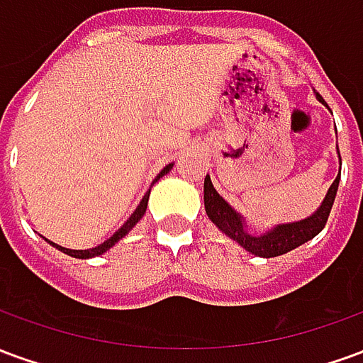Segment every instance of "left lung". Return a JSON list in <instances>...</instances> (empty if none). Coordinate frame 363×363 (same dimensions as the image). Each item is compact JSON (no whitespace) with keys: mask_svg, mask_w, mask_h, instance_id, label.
I'll return each instance as SVG.
<instances>
[{"mask_svg":"<svg viewBox=\"0 0 363 363\" xmlns=\"http://www.w3.org/2000/svg\"><path fill=\"white\" fill-rule=\"evenodd\" d=\"M319 96V101H323V96ZM325 103V101H323ZM338 182L340 177H336V181L333 182V186L328 189L327 196L323 200V204L317 212L309 216L307 220L296 221V223H286V225H278L272 229L267 235H249L243 229V221L239 218V213L231 208V206L223 200V198L216 192L210 177H206L204 181V204L208 218L218 225V228L231 237L233 241L241 245L243 249H247L257 257H264V259H272L284 252H289L291 249H296L299 245L307 243L309 239L323 231V228L327 225L328 213L333 210L335 204L336 190H338Z\"/></svg>","mask_w":363,"mask_h":363,"instance_id":"8db88e82","label":"left lung"}]
</instances>
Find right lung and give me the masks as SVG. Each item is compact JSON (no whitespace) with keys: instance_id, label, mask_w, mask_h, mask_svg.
<instances>
[{"instance_id":"add662e5","label":"right lung","mask_w":363,"mask_h":363,"mask_svg":"<svg viewBox=\"0 0 363 363\" xmlns=\"http://www.w3.org/2000/svg\"><path fill=\"white\" fill-rule=\"evenodd\" d=\"M171 167H173V163H171V165H167L165 169H163V171L159 173L157 179H161L163 174L169 173V169H171ZM157 179H155V181H157ZM147 198H150V192H147V194L142 198V202H140V206L135 208V212L130 216V220H128L126 223H124V225H122V228H120L118 231H116V233L111 237V239H106L103 245H99V247H95V249H87V251H74V249H66V247H60V245L52 243V241H48V243L54 245L56 249H60L62 252H66V255H69V257H75V259H91V257H99V255H103V252L108 251L112 245L116 243V241H120V239L126 235L130 229L134 228L138 221L142 220V216L145 213V208H147Z\"/></svg>"}]
</instances>
